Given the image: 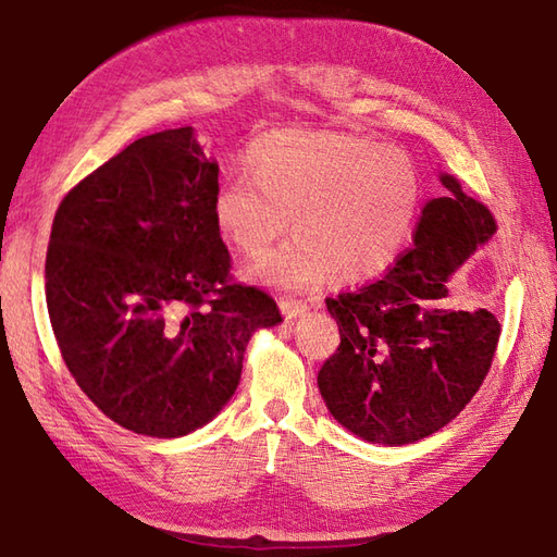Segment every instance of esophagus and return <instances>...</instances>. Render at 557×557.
<instances>
[{
    "instance_id": "obj_1",
    "label": "esophagus",
    "mask_w": 557,
    "mask_h": 557,
    "mask_svg": "<svg viewBox=\"0 0 557 557\" xmlns=\"http://www.w3.org/2000/svg\"><path fill=\"white\" fill-rule=\"evenodd\" d=\"M280 309L285 313V321H294V318L309 311V304L306 299H294V297H285L280 301Z\"/></svg>"
}]
</instances>
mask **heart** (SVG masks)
I'll return each mask as SVG.
<instances>
[{"label":"heart","instance_id":"1","mask_svg":"<svg viewBox=\"0 0 557 557\" xmlns=\"http://www.w3.org/2000/svg\"><path fill=\"white\" fill-rule=\"evenodd\" d=\"M246 174L222 182L212 220L246 256L294 236L251 265L258 282L306 289L327 272L369 282L395 265L421 206L417 164L397 148L342 132L277 128L248 146Z\"/></svg>","mask_w":557,"mask_h":557}]
</instances>
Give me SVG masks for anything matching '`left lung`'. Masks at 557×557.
<instances>
[{
	"label": "left lung",
	"mask_w": 557,
	"mask_h": 557,
	"mask_svg": "<svg viewBox=\"0 0 557 557\" xmlns=\"http://www.w3.org/2000/svg\"><path fill=\"white\" fill-rule=\"evenodd\" d=\"M447 196L421 212L413 248L385 277L327 297L339 347L318 387L330 413L371 443L407 445L441 431L479 393L498 349L491 311L445 309L447 280L498 230L493 212L443 174Z\"/></svg>",
	"instance_id": "8db88e82"
}]
</instances>
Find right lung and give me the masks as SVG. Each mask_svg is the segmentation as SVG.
Segmentation results:
<instances>
[{"mask_svg":"<svg viewBox=\"0 0 557 557\" xmlns=\"http://www.w3.org/2000/svg\"><path fill=\"white\" fill-rule=\"evenodd\" d=\"M218 162L191 126L144 136L62 198L45 297L66 369L104 417L186 435L227 405L248 339L282 321L236 282L212 220Z\"/></svg>","mask_w":557,"mask_h":557,"instance_id":"add662e5","label":"right lung"}]
</instances>
